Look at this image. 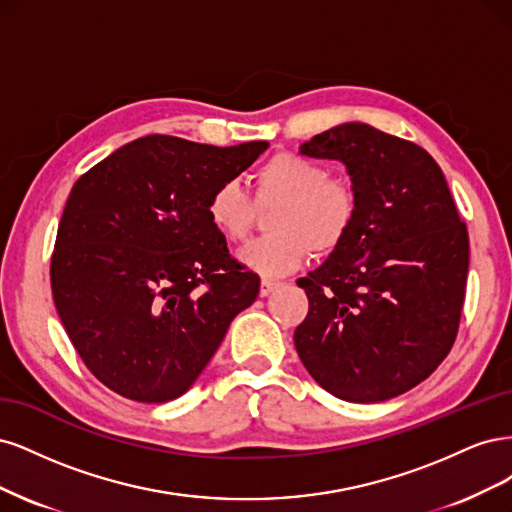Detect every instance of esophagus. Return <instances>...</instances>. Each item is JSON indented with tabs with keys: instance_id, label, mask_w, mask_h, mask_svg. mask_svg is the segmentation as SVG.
I'll use <instances>...</instances> for the list:
<instances>
[{
	"instance_id": "obj_1",
	"label": "esophagus",
	"mask_w": 512,
	"mask_h": 512,
	"mask_svg": "<svg viewBox=\"0 0 512 512\" xmlns=\"http://www.w3.org/2000/svg\"><path fill=\"white\" fill-rule=\"evenodd\" d=\"M278 287L276 280H270V278H263L261 285H259V295L261 298H266V295H270L274 289Z\"/></svg>"
}]
</instances>
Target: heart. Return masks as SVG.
<instances>
[{
  "instance_id": "b5f03b06",
  "label": "heart",
  "mask_w": 512,
  "mask_h": 512,
  "mask_svg": "<svg viewBox=\"0 0 512 512\" xmlns=\"http://www.w3.org/2000/svg\"><path fill=\"white\" fill-rule=\"evenodd\" d=\"M257 202L274 204L270 229L274 234L253 240L238 251L244 270L259 276H283L302 266L308 251L329 255L349 236L357 217L353 189L332 180L323 166L295 153H280L263 163L255 176ZM208 221L229 240L249 236L255 204L238 180H227L208 197Z\"/></svg>"
}]
</instances>
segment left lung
Returning a JSON list of instances; mask_svg holds the SVG:
<instances>
[{"mask_svg": "<svg viewBox=\"0 0 512 512\" xmlns=\"http://www.w3.org/2000/svg\"><path fill=\"white\" fill-rule=\"evenodd\" d=\"M342 161L357 197L349 236L298 280L304 368L346 402H385L425 381L457 336L470 244L447 180L421 146L342 123L300 146Z\"/></svg>", "mask_w": 512, "mask_h": 512, "instance_id": "obj_1", "label": "left lung"}]
</instances>
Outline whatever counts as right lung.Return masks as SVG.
Segmentation results:
<instances>
[{
	"mask_svg": "<svg viewBox=\"0 0 512 512\" xmlns=\"http://www.w3.org/2000/svg\"><path fill=\"white\" fill-rule=\"evenodd\" d=\"M268 146L146 136L76 180L57 229L53 300L108 389L146 404L180 398L255 302L259 278L229 257L206 204Z\"/></svg>",
	"mask_w": 512,
	"mask_h": 512,
	"instance_id": "1",
	"label": "right lung"
}]
</instances>
